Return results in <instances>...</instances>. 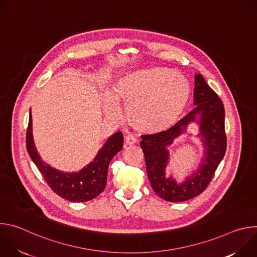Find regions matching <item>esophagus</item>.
Masks as SVG:
<instances>
[{
    "label": "esophagus",
    "mask_w": 257,
    "mask_h": 257,
    "mask_svg": "<svg viewBox=\"0 0 257 257\" xmlns=\"http://www.w3.org/2000/svg\"><path fill=\"white\" fill-rule=\"evenodd\" d=\"M137 141H138L137 138H136L135 136H133V135H128V136H126V138H125V143H126L127 145H133V144H135Z\"/></svg>",
    "instance_id": "1"
}]
</instances>
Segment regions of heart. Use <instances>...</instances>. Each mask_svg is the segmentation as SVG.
I'll return each instance as SVG.
<instances>
[{"label": "heart", "mask_w": 257, "mask_h": 257, "mask_svg": "<svg viewBox=\"0 0 257 257\" xmlns=\"http://www.w3.org/2000/svg\"><path fill=\"white\" fill-rule=\"evenodd\" d=\"M189 97V82L180 72L168 68L137 70L114 82L103 98V111L109 118H119V103H123L129 122L137 130L159 133L178 121Z\"/></svg>", "instance_id": "heart-1"}]
</instances>
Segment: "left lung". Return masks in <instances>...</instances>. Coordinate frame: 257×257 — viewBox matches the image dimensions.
<instances>
[{
    "instance_id": "left-lung-1",
    "label": "left lung",
    "mask_w": 257,
    "mask_h": 257,
    "mask_svg": "<svg viewBox=\"0 0 257 257\" xmlns=\"http://www.w3.org/2000/svg\"><path fill=\"white\" fill-rule=\"evenodd\" d=\"M194 108L167 131L141 135L140 146L144 154L146 172L155 192L170 202L186 201L202 193L210 183L216 168L224 159L227 149L225 132V108L222 99L208 86L201 74L194 77ZM195 121L200 126L206 150L199 170L183 183L166 178L168 161L167 146Z\"/></svg>"
}]
</instances>
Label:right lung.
Masks as SVG:
<instances>
[{
    "label": "right lung",
    "mask_w": 257,
    "mask_h": 257,
    "mask_svg": "<svg viewBox=\"0 0 257 257\" xmlns=\"http://www.w3.org/2000/svg\"><path fill=\"white\" fill-rule=\"evenodd\" d=\"M122 148L123 134L119 131L108 137L93 162L78 173H64L58 171L43 162L35 149L32 137L31 111H29V122L26 131V149L28 155L38 167L50 188L59 196L69 201H88L104 190L109 162Z\"/></svg>",
    "instance_id": "1"
}]
</instances>
